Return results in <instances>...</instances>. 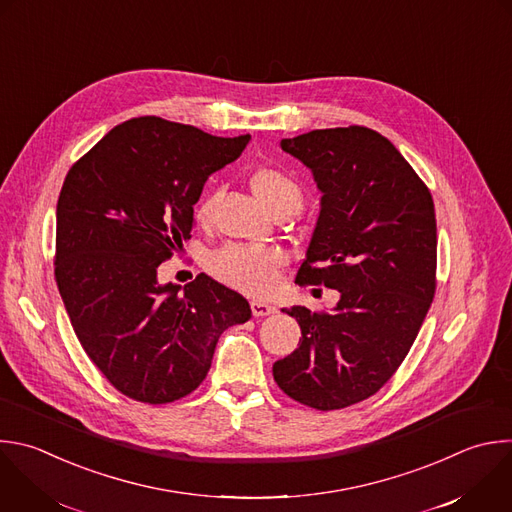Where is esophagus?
<instances>
[{"mask_svg": "<svg viewBox=\"0 0 512 512\" xmlns=\"http://www.w3.org/2000/svg\"><path fill=\"white\" fill-rule=\"evenodd\" d=\"M251 311H253V315H255V317H265V315L275 313V311H277V307H275V305H271V303H267V301L253 299V301H251Z\"/></svg>", "mask_w": 512, "mask_h": 512, "instance_id": "obj_1", "label": "esophagus"}]
</instances>
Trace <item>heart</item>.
<instances>
[{"label":"heart","instance_id":"1","mask_svg":"<svg viewBox=\"0 0 512 512\" xmlns=\"http://www.w3.org/2000/svg\"><path fill=\"white\" fill-rule=\"evenodd\" d=\"M251 185L255 193L273 209L299 211L303 205L301 187L279 168L261 166L257 168ZM217 205V193H207L195 207V219L201 225L211 223ZM287 257L279 247L273 245H249V243H227L211 257V269L223 283L247 291L251 295H267L275 281L279 269L285 265Z\"/></svg>","mask_w":512,"mask_h":512}]
</instances>
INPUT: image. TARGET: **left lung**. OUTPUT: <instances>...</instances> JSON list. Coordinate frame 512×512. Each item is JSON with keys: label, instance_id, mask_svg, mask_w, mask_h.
Listing matches in <instances>:
<instances>
[{"label": "left lung", "instance_id": "left-lung-1", "mask_svg": "<svg viewBox=\"0 0 512 512\" xmlns=\"http://www.w3.org/2000/svg\"><path fill=\"white\" fill-rule=\"evenodd\" d=\"M281 148L323 193L299 285L339 291L333 311L291 307L299 348L273 364L295 402L329 412L374 396L408 356L436 291V213L416 170L366 126L311 130Z\"/></svg>", "mask_w": 512, "mask_h": 512}]
</instances>
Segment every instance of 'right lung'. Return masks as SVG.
Masks as SVG:
<instances>
[{
    "mask_svg": "<svg viewBox=\"0 0 512 512\" xmlns=\"http://www.w3.org/2000/svg\"><path fill=\"white\" fill-rule=\"evenodd\" d=\"M249 140L140 116L68 170L56 209V283L88 358L136 402L195 392L221 333L251 319L247 299L205 273L183 291L156 281L158 265L191 239L205 181Z\"/></svg>",
    "mask_w": 512,
    "mask_h": 512,
    "instance_id": "right-lung-1",
    "label": "right lung"
}]
</instances>
